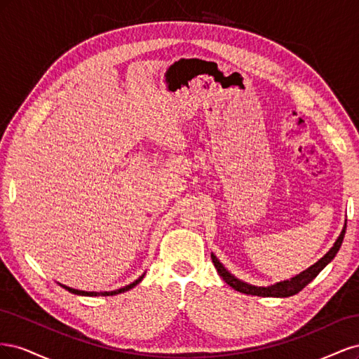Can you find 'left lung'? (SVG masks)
<instances>
[{
    "label": "left lung",
    "mask_w": 359,
    "mask_h": 359,
    "mask_svg": "<svg viewBox=\"0 0 359 359\" xmlns=\"http://www.w3.org/2000/svg\"><path fill=\"white\" fill-rule=\"evenodd\" d=\"M346 233V222L343 229L337 238L334 245L328 250V253L325 255L323 257H320L316 264H313L311 266H309L306 271H302V273L297 274L295 277H292L290 280H283V281H278L276 285H271V286H255V285H250L245 283V281L236 278L233 274H231L229 271L224 268V265L220 262L219 259L214 253H211V259H212V264L217 269V273L219 276L226 281L227 285L231 287H233L235 290L245 293V295H256V297H274V298H286V297H292L298 293L299 290H302L306 287L310 281L316 277L320 271L327 266L331 260L335 257L337 252H339L341 244H343V238Z\"/></svg>",
    "instance_id": "obj_1"
}]
</instances>
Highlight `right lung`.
Wrapping results in <instances>:
<instances>
[{"label":"right lung","instance_id":"add662e5","mask_svg":"<svg viewBox=\"0 0 359 359\" xmlns=\"http://www.w3.org/2000/svg\"><path fill=\"white\" fill-rule=\"evenodd\" d=\"M144 276H145V273L140 276L137 280H135L133 283H130V285H127V286H124V287H121V289H116V290H109V292H86V290H79V289H73V287H69V286H66V285H61V283H58L61 287H64L66 290H69V292H72V293H74V295H82V297H112V295H118V293H123V292H127V290H130L132 287H135L136 285H139L140 281L144 280Z\"/></svg>","mask_w":359,"mask_h":359}]
</instances>
